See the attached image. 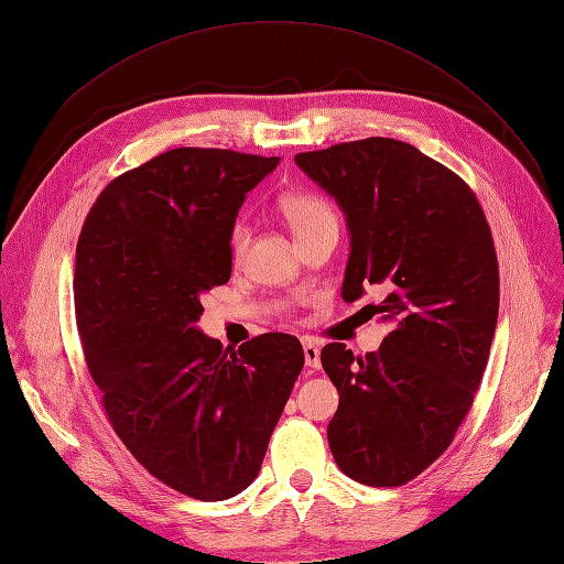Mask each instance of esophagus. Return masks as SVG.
<instances>
[{"label":"esophagus","instance_id":"34e87169","mask_svg":"<svg viewBox=\"0 0 564 564\" xmlns=\"http://www.w3.org/2000/svg\"><path fill=\"white\" fill-rule=\"evenodd\" d=\"M303 355H305V367L308 369H319V346L313 338H303Z\"/></svg>","mask_w":564,"mask_h":564}]
</instances>
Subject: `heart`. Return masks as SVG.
<instances>
[{
    "instance_id": "obj_1",
    "label": "heart",
    "mask_w": 564,
    "mask_h": 564,
    "mask_svg": "<svg viewBox=\"0 0 564 564\" xmlns=\"http://www.w3.org/2000/svg\"><path fill=\"white\" fill-rule=\"evenodd\" d=\"M280 207L301 242L308 240V237H313L324 228H338V216L334 207L317 193H292L280 202ZM249 237H251L249 220L237 218L230 228V242H228L232 259H242L249 247Z\"/></svg>"
}]
</instances>
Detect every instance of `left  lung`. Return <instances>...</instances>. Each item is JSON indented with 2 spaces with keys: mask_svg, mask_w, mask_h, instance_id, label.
<instances>
[{
  "mask_svg": "<svg viewBox=\"0 0 564 564\" xmlns=\"http://www.w3.org/2000/svg\"><path fill=\"white\" fill-rule=\"evenodd\" d=\"M296 164L346 214L344 301L381 286L367 308L392 324L365 357L322 348L338 390L329 447L352 480L400 487L452 445L482 381L499 317L491 230L466 181L409 143H338Z\"/></svg>",
  "mask_w": 564,
  "mask_h": 564,
  "instance_id": "8db88e82",
  "label": "left lung"
}]
</instances>
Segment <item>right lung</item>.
I'll return each instance as SVG.
<instances>
[{
  "label": "right lung",
  "instance_id": "right-lung-1",
  "mask_svg": "<svg viewBox=\"0 0 564 564\" xmlns=\"http://www.w3.org/2000/svg\"><path fill=\"white\" fill-rule=\"evenodd\" d=\"M278 158L176 148L106 185L77 242L75 317L110 425L160 482L224 501L261 470L303 369L296 336L237 350L197 329L232 270L230 228Z\"/></svg>",
  "mask_w": 564,
  "mask_h": 564
}]
</instances>
